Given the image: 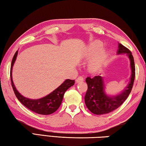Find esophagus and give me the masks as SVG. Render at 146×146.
Wrapping results in <instances>:
<instances>
[{"mask_svg": "<svg viewBox=\"0 0 146 146\" xmlns=\"http://www.w3.org/2000/svg\"><path fill=\"white\" fill-rule=\"evenodd\" d=\"M84 78L82 76H78V77L76 78V83H79V82H83L84 81Z\"/></svg>", "mask_w": 146, "mask_h": 146, "instance_id": "esophagus-1", "label": "esophagus"}]
</instances>
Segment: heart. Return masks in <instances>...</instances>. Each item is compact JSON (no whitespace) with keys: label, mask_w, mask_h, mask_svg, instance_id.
Segmentation results:
<instances>
[{"label":"heart","mask_w":146,"mask_h":146,"mask_svg":"<svg viewBox=\"0 0 146 146\" xmlns=\"http://www.w3.org/2000/svg\"><path fill=\"white\" fill-rule=\"evenodd\" d=\"M103 48V44L100 42H93L91 44L88 48V52L90 55H97L91 59L90 62V66L93 70H97L102 66L107 59L109 51L108 50H104L99 54L100 51H102ZM98 55H97V54Z\"/></svg>","instance_id":"b5f03b06"}]
</instances>
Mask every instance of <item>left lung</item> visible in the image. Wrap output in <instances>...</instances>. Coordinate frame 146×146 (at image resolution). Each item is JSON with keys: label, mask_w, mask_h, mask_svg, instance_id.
I'll return each mask as SVG.
<instances>
[{"label": "left lung", "mask_w": 146, "mask_h": 146, "mask_svg": "<svg viewBox=\"0 0 146 146\" xmlns=\"http://www.w3.org/2000/svg\"><path fill=\"white\" fill-rule=\"evenodd\" d=\"M118 55H125L130 60L131 70L130 81L125 90L115 96H111L106 92V83L103 76H95L93 78L87 77L86 82L88 90L84 100L86 106L91 113L95 115L107 114L115 110L126 100L131 91L135 77L134 58L131 51L121 44H118Z\"/></svg>", "instance_id": "1"}]
</instances>
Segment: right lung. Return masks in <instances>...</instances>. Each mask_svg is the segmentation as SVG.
Listing matches in <instances>:
<instances>
[{
  "label": "right lung",
  "mask_w": 146,
  "mask_h": 146,
  "mask_svg": "<svg viewBox=\"0 0 146 146\" xmlns=\"http://www.w3.org/2000/svg\"><path fill=\"white\" fill-rule=\"evenodd\" d=\"M18 51H16L12 59L11 66L10 70V77L11 86L17 98L23 104L30 110L40 115H50L55 112L60 107L62 102L64 95L66 91L75 84V80L66 79L62 84L55 89L49 95L46 97H42L39 99H31V98L24 97L15 88L12 78V70L13 66L16 60Z\"/></svg>",
  "instance_id": "add662e5"
}]
</instances>
